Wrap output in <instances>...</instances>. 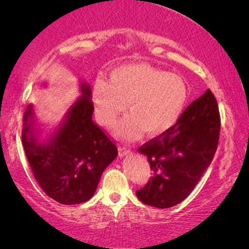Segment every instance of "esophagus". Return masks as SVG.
Wrapping results in <instances>:
<instances>
[{"label":"esophagus","instance_id":"34e87169","mask_svg":"<svg viewBox=\"0 0 249 249\" xmlns=\"http://www.w3.org/2000/svg\"><path fill=\"white\" fill-rule=\"evenodd\" d=\"M131 154V151L125 146H119V156L120 158H124V156H128Z\"/></svg>","mask_w":249,"mask_h":249}]
</instances>
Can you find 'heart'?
<instances>
[{"label":"heart","instance_id":"obj_1","mask_svg":"<svg viewBox=\"0 0 249 249\" xmlns=\"http://www.w3.org/2000/svg\"><path fill=\"white\" fill-rule=\"evenodd\" d=\"M95 113L101 124H110L119 114H131L115 124L118 137L136 139L146 131L160 136L175 127L188 100L185 80L147 63H129L112 71L110 81L97 79L93 87Z\"/></svg>","mask_w":249,"mask_h":249}]
</instances>
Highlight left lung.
<instances>
[{"label": "left lung", "instance_id": "left-lung-1", "mask_svg": "<svg viewBox=\"0 0 249 249\" xmlns=\"http://www.w3.org/2000/svg\"><path fill=\"white\" fill-rule=\"evenodd\" d=\"M220 114L210 89L183 111L175 127L138 149L153 176L136 195L144 204L169 209L181 203L202 178L215 154Z\"/></svg>", "mask_w": 249, "mask_h": 249}]
</instances>
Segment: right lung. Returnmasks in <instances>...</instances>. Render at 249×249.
Returning <instances> with one entry per match:
<instances>
[{"instance_id": "right-lung-1", "label": "right lung", "mask_w": 249, "mask_h": 249, "mask_svg": "<svg viewBox=\"0 0 249 249\" xmlns=\"http://www.w3.org/2000/svg\"><path fill=\"white\" fill-rule=\"evenodd\" d=\"M79 86L81 95L53 130L40 128L34 104L23 114L22 145L34 177L47 196L63 205L90 199L118 155L117 146L93 122L90 86L85 81Z\"/></svg>"}]
</instances>
